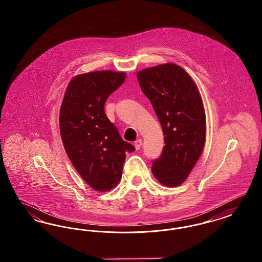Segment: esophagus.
<instances>
[{"label":"esophagus","instance_id":"1","mask_svg":"<svg viewBox=\"0 0 262 262\" xmlns=\"http://www.w3.org/2000/svg\"><path fill=\"white\" fill-rule=\"evenodd\" d=\"M141 144H142V140L139 138V139H137L135 141V147H136V149L138 150L140 149V147H141Z\"/></svg>","mask_w":262,"mask_h":262}]
</instances>
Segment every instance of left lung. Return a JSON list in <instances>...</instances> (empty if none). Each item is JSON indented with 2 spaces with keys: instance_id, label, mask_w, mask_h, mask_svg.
<instances>
[{
  "instance_id": "left-lung-1",
  "label": "left lung",
  "mask_w": 262,
  "mask_h": 262,
  "mask_svg": "<svg viewBox=\"0 0 262 262\" xmlns=\"http://www.w3.org/2000/svg\"><path fill=\"white\" fill-rule=\"evenodd\" d=\"M137 79L162 126V153L152 160V173L163 185L185 182L198 162L205 142L206 120L199 88L174 63L139 71Z\"/></svg>"
}]
</instances>
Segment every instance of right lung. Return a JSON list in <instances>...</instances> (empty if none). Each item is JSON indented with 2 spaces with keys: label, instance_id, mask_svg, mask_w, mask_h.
<instances>
[{
  "label": "right lung",
  "instance_id": "right-lung-1",
  "mask_svg": "<svg viewBox=\"0 0 262 262\" xmlns=\"http://www.w3.org/2000/svg\"><path fill=\"white\" fill-rule=\"evenodd\" d=\"M125 76L112 71L76 75L62 99L60 132L63 147L78 174L98 191H107L119 183L125 154L136 149L121 137L104 111L106 100L123 84Z\"/></svg>",
  "mask_w": 262,
  "mask_h": 262
}]
</instances>
